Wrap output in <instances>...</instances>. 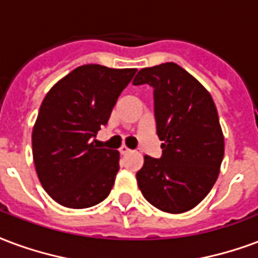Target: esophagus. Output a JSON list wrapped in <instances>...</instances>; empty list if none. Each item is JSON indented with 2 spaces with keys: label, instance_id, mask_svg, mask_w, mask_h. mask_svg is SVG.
<instances>
[{
  "label": "esophagus",
  "instance_id": "1",
  "mask_svg": "<svg viewBox=\"0 0 258 258\" xmlns=\"http://www.w3.org/2000/svg\"><path fill=\"white\" fill-rule=\"evenodd\" d=\"M119 152H120V154H127V153H130L131 150H130L127 146H121V148L119 149Z\"/></svg>",
  "mask_w": 258,
  "mask_h": 258
}]
</instances>
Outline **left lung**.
<instances>
[{
	"instance_id": "obj_1",
	"label": "left lung",
	"mask_w": 258,
	"mask_h": 258,
	"mask_svg": "<svg viewBox=\"0 0 258 258\" xmlns=\"http://www.w3.org/2000/svg\"><path fill=\"white\" fill-rule=\"evenodd\" d=\"M154 89L161 158L145 156L138 187L153 207L183 213L197 207L216 182L224 137L209 91L175 62L142 68L133 85Z\"/></svg>"
}]
</instances>
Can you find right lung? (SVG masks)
I'll return each mask as SVG.
<instances>
[{
  "instance_id": "obj_1",
  "label": "right lung",
  "mask_w": 258,
  "mask_h": 258,
  "mask_svg": "<svg viewBox=\"0 0 258 258\" xmlns=\"http://www.w3.org/2000/svg\"><path fill=\"white\" fill-rule=\"evenodd\" d=\"M135 68L78 67L51 87L32 128V157L42 187L60 205L94 207L109 196L119 171L117 150L93 142L109 120Z\"/></svg>"
}]
</instances>
